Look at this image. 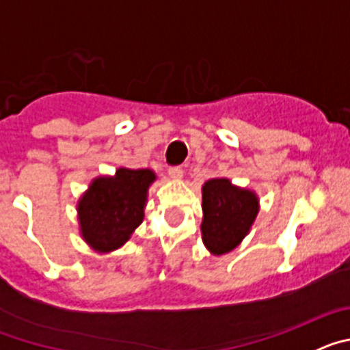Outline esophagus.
Masks as SVG:
<instances>
[{"label":"esophagus","instance_id":"obj_1","mask_svg":"<svg viewBox=\"0 0 350 350\" xmlns=\"http://www.w3.org/2000/svg\"><path fill=\"white\" fill-rule=\"evenodd\" d=\"M168 175L173 178V180H180L184 177V170L180 166H173V168L168 170Z\"/></svg>","mask_w":350,"mask_h":350}]
</instances>
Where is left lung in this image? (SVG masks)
I'll return each instance as SVG.
<instances>
[{
  "instance_id": "1",
  "label": "left lung",
  "mask_w": 350,
  "mask_h": 350,
  "mask_svg": "<svg viewBox=\"0 0 350 350\" xmlns=\"http://www.w3.org/2000/svg\"><path fill=\"white\" fill-rule=\"evenodd\" d=\"M202 240L212 256L228 254L249 234L259 212L252 189L234 185L230 178H210L202 187Z\"/></svg>"
}]
</instances>
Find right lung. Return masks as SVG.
I'll list each match as a JSON object with an SVG mask.
<instances>
[{
  "label": "right lung",
  "instance_id": "obj_1",
  "mask_svg": "<svg viewBox=\"0 0 350 350\" xmlns=\"http://www.w3.org/2000/svg\"><path fill=\"white\" fill-rule=\"evenodd\" d=\"M150 168H120L98 175L77 202L82 240L98 254L120 249L144 222L148 187L156 182Z\"/></svg>",
  "mask_w": 350,
  "mask_h": 350
}]
</instances>
